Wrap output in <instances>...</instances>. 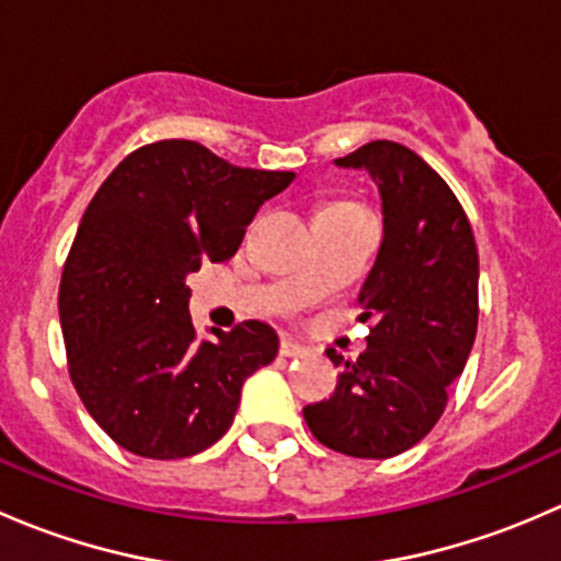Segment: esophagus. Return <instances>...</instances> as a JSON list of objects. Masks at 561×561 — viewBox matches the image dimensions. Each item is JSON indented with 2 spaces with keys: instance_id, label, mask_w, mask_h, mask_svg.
<instances>
[{
  "instance_id": "esophagus-1",
  "label": "esophagus",
  "mask_w": 561,
  "mask_h": 561,
  "mask_svg": "<svg viewBox=\"0 0 561 561\" xmlns=\"http://www.w3.org/2000/svg\"><path fill=\"white\" fill-rule=\"evenodd\" d=\"M307 353H309L307 347H301V344L293 342V339L282 336V342H279V355H282V358H304V355H307Z\"/></svg>"
}]
</instances>
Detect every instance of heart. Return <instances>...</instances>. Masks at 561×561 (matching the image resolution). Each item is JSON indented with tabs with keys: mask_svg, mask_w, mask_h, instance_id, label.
<instances>
[{
	"mask_svg": "<svg viewBox=\"0 0 561 561\" xmlns=\"http://www.w3.org/2000/svg\"><path fill=\"white\" fill-rule=\"evenodd\" d=\"M331 206H344V203H331Z\"/></svg>",
	"mask_w": 561,
	"mask_h": 561,
	"instance_id": "1",
	"label": "heart"
}]
</instances>
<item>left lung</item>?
Wrapping results in <instances>:
<instances>
[{"mask_svg":"<svg viewBox=\"0 0 561 561\" xmlns=\"http://www.w3.org/2000/svg\"><path fill=\"white\" fill-rule=\"evenodd\" d=\"M339 168H364L382 197V244L358 293L377 317L336 390L304 407L317 443L355 458H390L421 443L448 404L478 331V247L454 190L407 146L371 140Z\"/></svg>","mask_w":561,"mask_h":561,"instance_id":"obj_1","label":"left lung"}]
</instances>
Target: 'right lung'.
Wrapping results in <instances>:
<instances>
[{"mask_svg": "<svg viewBox=\"0 0 561 561\" xmlns=\"http://www.w3.org/2000/svg\"><path fill=\"white\" fill-rule=\"evenodd\" d=\"M293 179L230 165L195 140H157L92 197L61 271L59 320L72 386L124 450L211 448L247 377L276 358L279 339L260 320L197 342L186 276L233 257L257 208Z\"/></svg>", "mask_w": 561, "mask_h": 561, "instance_id": "1", "label": "right lung"}]
</instances>
